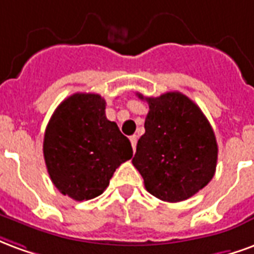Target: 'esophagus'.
Instances as JSON below:
<instances>
[{
  "label": "esophagus",
  "instance_id": "34e87169",
  "mask_svg": "<svg viewBox=\"0 0 254 254\" xmlns=\"http://www.w3.org/2000/svg\"><path fill=\"white\" fill-rule=\"evenodd\" d=\"M130 143H132L133 151H136V144H137V136H130Z\"/></svg>",
  "mask_w": 254,
  "mask_h": 254
}]
</instances>
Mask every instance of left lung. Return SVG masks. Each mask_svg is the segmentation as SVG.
<instances>
[{"instance_id":"8db88e82","label":"left lung","mask_w":254,"mask_h":254,"mask_svg":"<svg viewBox=\"0 0 254 254\" xmlns=\"http://www.w3.org/2000/svg\"><path fill=\"white\" fill-rule=\"evenodd\" d=\"M149 111L133 166L145 189L163 201H184L212 180L218 144L200 107L181 92L145 98Z\"/></svg>"}]
</instances>
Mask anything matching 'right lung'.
I'll return each instance as SVG.
<instances>
[{
  "label": "right lung",
  "mask_w": 254,
  "mask_h": 254,
  "mask_svg": "<svg viewBox=\"0 0 254 254\" xmlns=\"http://www.w3.org/2000/svg\"><path fill=\"white\" fill-rule=\"evenodd\" d=\"M98 94H73L47 124L43 155L58 190L73 200H91L109 187L116 169L133 156L130 141L106 118Z\"/></svg>",
  "instance_id": "obj_1"
}]
</instances>
